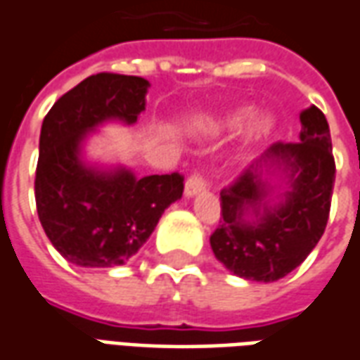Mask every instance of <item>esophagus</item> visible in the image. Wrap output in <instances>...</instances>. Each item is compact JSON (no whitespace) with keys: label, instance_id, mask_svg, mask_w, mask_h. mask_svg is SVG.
I'll return each mask as SVG.
<instances>
[{"label":"esophagus","instance_id":"esophagus-1","mask_svg":"<svg viewBox=\"0 0 360 360\" xmlns=\"http://www.w3.org/2000/svg\"><path fill=\"white\" fill-rule=\"evenodd\" d=\"M206 185H208V183H206L202 173H193L187 179V183H185V195H187V197H193V195H197L200 191H205Z\"/></svg>","mask_w":360,"mask_h":360}]
</instances>
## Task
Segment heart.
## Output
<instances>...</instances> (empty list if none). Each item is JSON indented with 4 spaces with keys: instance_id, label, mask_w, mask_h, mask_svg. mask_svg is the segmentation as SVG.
<instances>
[{
    "instance_id": "heart-1",
    "label": "heart",
    "mask_w": 360,
    "mask_h": 360,
    "mask_svg": "<svg viewBox=\"0 0 360 360\" xmlns=\"http://www.w3.org/2000/svg\"><path fill=\"white\" fill-rule=\"evenodd\" d=\"M251 117H253V112L250 109L233 110V112H228L222 119L212 120L208 124V130H212V132H224V130L233 132V130H241V128L250 122ZM269 128H271V122L267 119H259L253 124V132L255 134H265V132H269Z\"/></svg>"
}]
</instances>
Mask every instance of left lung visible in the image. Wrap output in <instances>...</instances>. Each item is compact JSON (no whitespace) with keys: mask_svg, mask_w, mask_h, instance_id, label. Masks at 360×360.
Wrapping results in <instances>:
<instances>
[{"mask_svg":"<svg viewBox=\"0 0 360 360\" xmlns=\"http://www.w3.org/2000/svg\"><path fill=\"white\" fill-rule=\"evenodd\" d=\"M300 142H276L220 191V222L210 236L218 261L233 275L273 283L310 255L328 226L335 160L326 115L316 105L300 112ZM278 162L289 179L281 205L269 207L263 162ZM255 215L253 223L248 221Z\"/></svg>","mask_w":360,"mask_h":360,"instance_id":"obj_1","label":"left lung"}]
</instances>
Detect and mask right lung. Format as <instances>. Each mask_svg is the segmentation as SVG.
Wrapping results in <instances>:
<instances>
[{"mask_svg":"<svg viewBox=\"0 0 360 360\" xmlns=\"http://www.w3.org/2000/svg\"><path fill=\"white\" fill-rule=\"evenodd\" d=\"M148 85L136 75H89L44 117L37 212L52 245L77 267L124 265L152 236L163 210L183 195L185 177L177 172L136 179L127 169L103 173L79 160L85 132L110 119L136 122Z\"/></svg>","mask_w":360,"mask_h":360,"instance_id":"1","label":"right lung"}]
</instances>
